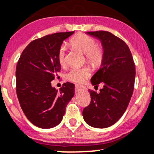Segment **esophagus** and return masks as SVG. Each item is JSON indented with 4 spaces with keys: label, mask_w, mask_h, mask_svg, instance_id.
Here are the masks:
<instances>
[{
    "label": "esophagus",
    "mask_w": 154,
    "mask_h": 154,
    "mask_svg": "<svg viewBox=\"0 0 154 154\" xmlns=\"http://www.w3.org/2000/svg\"><path fill=\"white\" fill-rule=\"evenodd\" d=\"M75 88L78 89V88H85V87L82 86V85H75Z\"/></svg>",
    "instance_id": "esophagus-1"
}]
</instances>
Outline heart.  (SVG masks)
Segmentation results:
<instances>
[{"label":"heart","instance_id":"obj_1","mask_svg":"<svg viewBox=\"0 0 154 154\" xmlns=\"http://www.w3.org/2000/svg\"><path fill=\"white\" fill-rule=\"evenodd\" d=\"M70 45L85 54L88 63L94 66H100L104 58V49L96 44V40L88 35L80 33L70 40ZM57 60L60 66L66 64V47L61 46L57 53ZM91 72L88 67L73 68L67 74L68 80L75 83H82L91 76Z\"/></svg>","mask_w":154,"mask_h":154}]
</instances>
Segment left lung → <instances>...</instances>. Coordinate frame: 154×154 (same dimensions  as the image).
Returning a JSON list of instances; mask_svg holds the SVG:
<instances>
[{
  "instance_id": "1",
  "label": "left lung",
  "mask_w": 154,
  "mask_h": 154,
  "mask_svg": "<svg viewBox=\"0 0 154 154\" xmlns=\"http://www.w3.org/2000/svg\"><path fill=\"white\" fill-rule=\"evenodd\" d=\"M101 40L104 58L91 79L92 85L104 86L99 93L90 90L91 103L82 111L84 120L94 128H105L116 123L127 109L135 82V64L125 43L106 31L88 32Z\"/></svg>"
}]
</instances>
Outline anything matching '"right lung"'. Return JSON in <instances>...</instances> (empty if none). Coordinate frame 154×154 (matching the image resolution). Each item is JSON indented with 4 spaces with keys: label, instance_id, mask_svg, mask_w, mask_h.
Returning <instances> with one entry per match:
<instances>
[{
    "label": "right lung",
    "instance_id": "right-lung-1",
    "mask_svg": "<svg viewBox=\"0 0 154 154\" xmlns=\"http://www.w3.org/2000/svg\"><path fill=\"white\" fill-rule=\"evenodd\" d=\"M74 32L46 35L32 41L23 51L16 66V92L27 119L41 128L55 127L62 121L74 85L65 82L60 91L51 87L60 71L57 53L65 39Z\"/></svg>",
    "mask_w": 154,
    "mask_h": 154
}]
</instances>
